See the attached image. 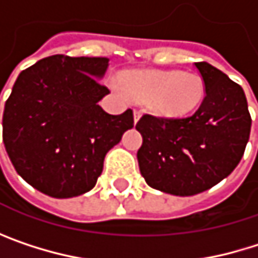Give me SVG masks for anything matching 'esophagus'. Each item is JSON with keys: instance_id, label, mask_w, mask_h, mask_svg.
Here are the masks:
<instances>
[{"instance_id": "34e87169", "label": "esophagus", "mask_w": 258, "mask_h": 258, "mask_svg": "<svg viewBox=\"0 0 258 258\" xmlns=\"http://www.w3.org/2000/svg\"><path fill=\"white\" fill-rule=\"evenodd\" d=\"M140 116H142V112L139 109H134V122H137L140 119Z\"/></svg>"}]
</instances>
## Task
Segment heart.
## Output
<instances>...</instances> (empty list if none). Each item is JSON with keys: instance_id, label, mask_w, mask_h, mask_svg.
<instances>
[{"instance_id": "1", "label": "heart", "mask_w": 258, "mask_h": 258, "mask_svg": "<svg viewBox=\"0 0 258 258\" xmlns=\"http://www.w3.org/2000/svg\"><path fill=\"white\" fill-rule=\"evenodd\" d=\"M127 94L148 101L149 109L164 118H183L194 112L205 98V82L191 72L133 70L122 75Z\"/></svg>"}]
</instances>
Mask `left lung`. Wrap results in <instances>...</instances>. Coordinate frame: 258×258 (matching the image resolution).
<instances>
[{"label": "left lung", "mask_w": 258, "mask_h": 258, "mask_svg": "<svg viewBox=\"0 0 258 258\" xmlns=\"http://www.w3.org/2000/svg\"><path fill=\"white\" fill-rule=\"evenodd\" d=\"M205 98L185 118L143 115L137 151L140 173L155 189L194 196L227 178L239 164L251 131V115L240 85L208 62H196Z\"/></svg>", "instance_id": "1"}]
</instances>
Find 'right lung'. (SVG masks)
Returning a JSON list of instances; mask_svg holds the SVG:
<instances>
[{
	"label": "right lung",
	"instance_id": "add662e5",
	"mask_svg": "<svg viewBox=\"0 0 258 258\" xmlns=\"http://www.w3.org/2000/svg\"><path fill=\"white\" fill-rule=\"evenodd\" d=\"M107 58L53 55L16 79L3 115V140L16 172L56 199L94 188L103 161L134 127L133 110L109 115L98 101L109 94L97 78Z\"/></svg>",
	"mask_w": 258,
	"mask_h": 258
}]
</instances>
